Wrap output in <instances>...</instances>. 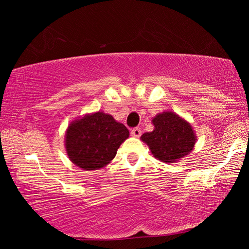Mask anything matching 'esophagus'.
I'll return each mask as SVG.
<instances>
[{
	"mask_svg": "<svg viewBox=\"0 0 249 249\" xmlns=\"http://www.w3.org/2000/svg\"><path fill=\"white\" fill-rule=\"evenodd\" d=\"M130 135H132V136L133 137H140L141 136V135H142V130L140 129V128H133L132 129V132H130Z\"/></svg>",
	"mask_w": 249,
	"mask_h": 249,
	"instance_id": "obj_1",
	"label": "esophagus"
}]
</instances>
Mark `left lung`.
Masks as SVG:
<instances>
[{
    "label": "left lung",
    "mask_w": 249,
    "mask_h": 249,
    "mask_svg": "<svg viewBox=\"0 0 249 249\" xmlns=\"http://www.w3.org/2000/svg\"><path fill=\"white\" fill-rule=\"evenodd\" d=\"M154 130L141 140L149 147L156 159L166 163L177 162L195 148L196 136L192 125L175 112L165 111L153 117Z\"/></svg>",
    "instance_id": "8db88e82"
}]
</instances>
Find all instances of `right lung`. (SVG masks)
Here are the masks:
<instances>
[{"label": "right lung", "instance_id": "right-lung-1", "mask_svg": "<svg viewBox=\"0 0 249 249\" xmlns=\"http://www.w3.org/2000/svg\"><path fill=\"white\" fill-rule=\"evenodd\" d=\"M128 129L104 112L86 114L66 129L65 147L71 162L86 171L98 170L114 159Z\"/></svg>", "mask_w": 249, "mask_h": 249}]
</instances>
